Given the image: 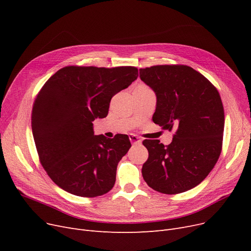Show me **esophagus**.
Instances as JSON below:
<instances>
[{
  "label": "esophagus",
  "mask_w": 251,
  "mask_h": 251,
  "mask_svg": "<svg viewBox=\"0 0 251 251\" xmlns=\"http://www.w3.org/2000/svg\"><path fill=\"white\" fill-rule=\"evenodd\" d=\"M129 139H130V141H131V143H132V144L140 143L141 142L140 138L137 135H135V134H129Z\"/></svg>",
  "instance_id": "1"
}]
</instances>
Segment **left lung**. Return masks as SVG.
<instances>
[{
    "mask_svg": "<svg viewBox=\"0 0 251 251\" xmlns=\"http://www.w3.org/2000/svg\"><path fill=\"white\" fill-rule=\"evenodd\" d=\"M141 80L156 96L152 121L175 130L173 140L146 139L149 159L142 177L165 194L197 186L213 170L222 151L225 115L217 88L189 66L157 65L139 69Z\"/></svg>",
    "mask_w": 251,
    "mask_h": 251,
    "instance_id": "obj_1",
    "label": "left lung"
}]
</instances>
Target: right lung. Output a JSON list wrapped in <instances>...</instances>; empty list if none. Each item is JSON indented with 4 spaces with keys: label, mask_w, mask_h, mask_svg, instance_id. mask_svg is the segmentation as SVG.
Returning <instances> with one entry per match:
<instances>
[{
    "label": "right lung",
    "mask_w": 251,
    "mask_h": 251,
    "mask_svg": "<svg viewBox=\"0 0 251 251\" xmlns=\"http://www.w3.org/2000/svg\"><path fill=\"white\" fill-rule=\"evenodd\" d=\"M138 76L131 66H67L57 71L34 100L31 128L42 166L63 190L82 197L109 192L129 137L95 135L97 118L107 117L111 99Z\"/></svg>",
    "instance_id": "add662e5"
}]
</instances>
